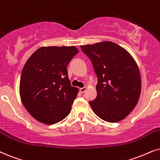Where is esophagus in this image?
I'll list each match as a JSON object with an SVG mask.
<instances>
[{
  "label": "esophagus",
  "mask_w": 160,
  "mask_h": 160,
  "mask_svg": "<svg viewBox=\"0 0 160 160\" xmlns=\"http://www.w3.org/2000/svg\"><path fill=\"white\" fill-rule=\"evenodd\" d=\"M86 89H87L86 87H83V88H80V92H81V93H84V92H86Z\"/></svg>",
  "instance_id": "1"
}]
</instances>
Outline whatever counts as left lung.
Here are the masks:
<instances>
[{
	"instance_id": "1",
	"label": "left lung",
	"mask_w": 160,
	"mask_h": 160,
	"mask_svg": "<svg viewBox=\"0 0 160 160\" xmlns=\"http://www.w3.org/2000/svg\"><path fill=\"white\" fill-rule=\"evenodd\" d=\"M90 58L98 77L93 112L108 122L123 120L134 110L141 93V77L136 61L117 43L103 41L80 46Z\"/></svg>"
}]
</instances>
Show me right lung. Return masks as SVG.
<instances>
[{"mask_svg":"<svg viewBox=\"0 0 160 160\" xmlns=\"http://www.w3.org/2000/svg\"><path fill=\"white\" fill-rule=\"evenodd\" d=\"M79 52L75 46H43L26 62L20 81V96L27 112L47 125L69 114L78 88L71 86L67 66Z\"/></svg>","mask_w":160,"mask_h":160,"instance_id":"obj_1","label":"right lung"}]
</instances>
